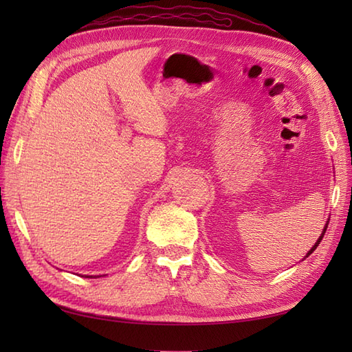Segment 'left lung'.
Here are the masks:
<instances>
[{
	"label": "left lung",
	"instance_id": "obj_1",
	"mask_svg": "<svg viewBox=\"0 0 352 352\" xmlns=\"http://www.w3.org/2000/svg\"><path fill=\"white\" fill-rule=\"evenodd\" d=\"M325 231H327V226H325V228H324V233H325ZM324 233H322V236H320V237H319V239H318V242H316V243H315V245H313V248H311V250H310V251H309V252H307V257H309V256H310V254H311V252H313V251H315V250H316V248H318V245H319V242H320V241H322V237H324Z\"/></svg>",
	"mask_w": 352,
	"mask_h": 352
}]
</instances>
